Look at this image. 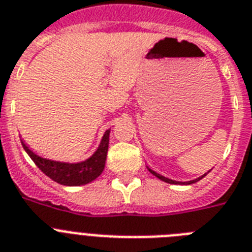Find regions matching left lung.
<instances>
[{"instance_id":"left-lung-1","label":"left lung","mask_w":252,"mask_h":252,"mask_svg":"<svg viewBox=\"0 0 252 252\" xmlns=\"http://www.w3.org/2000/svg\"><path fill=\"white\" fill-rule=\"evenodd\" d=\"M147 169H149V172L151 173V174H154L155 175V177H158V179H160V181H162V182H166V183H170V185H192V183H196V182H198L200 181V179H202L205 177V175L208 174L209 172H210V170H209L208 173H205L204 175H201V177H198V178H196V179H192V181H187V182H179V181H174V179H170V178H166V177H164V175H161V174H158V173H156L155 170H152L151 168H150V166H147Z\"/></svg>"}]
</instances>
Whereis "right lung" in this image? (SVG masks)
<instances>
[{"label": "right lung", "instance_id": "obj_1", "mask_svg": "<svg viewBox=\"0 0 252 252\" xmlns=\"http://www.w3.org/2000/svg\"><path fill=\"white\" fill-rule=\"evenodd\" d=\"M109 137L110 129L105 132L101 138L100 145L94 152V155L86 158L84 161L79 162L56 161V160L42 158L29 149V146H27L24 139L20 138V141H22L25 152L31 156L35 165L41 169L44 174L60 185L74 187V186H83L91 183L97 177H100L101 173L103 172L105 162H106L107 149H109Z\"/></svg>", "mask_w": 252, "mask_h": 252}]
</instances>
